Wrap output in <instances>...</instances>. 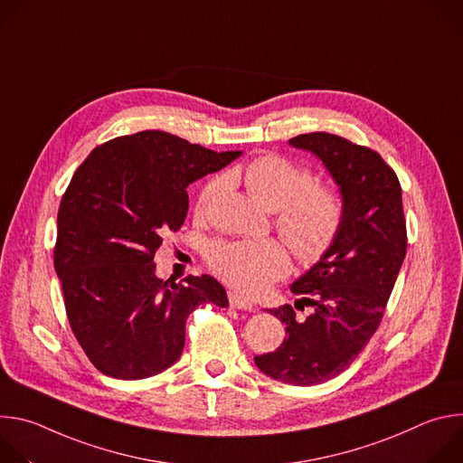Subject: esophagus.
Instances as JSON below:
<instances>
[{"label":"esophagus","instance_id":"1","mask_svg":"<svg viewBox=\"0 0 463 463\" xmlns=\"http://www.w3.org/2000/svg\"><path fill=\"white\" fill-rule=\"evenodd\" d=\"M229 302H231V307L234 309H243V311H254V304L243 297H240L238 293H229Z\"/></svg>","mask_w":463,"mask_h":463}]
</instances>
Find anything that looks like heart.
<instances>
[{"label": "heart", "mask_w": 463, "mask_h": 463, "mask_svg": "<svg viewBox=\"0 0 463 463\" xmlns=\"http://www.w3.org/2000/svg\"><path fill=\"white\" fill-rule=\"evenodd\" d=\"M241 179L254 200L275 213V225L302 261H317L334 243L343 222V200L335 186L311 181L307 168L288 157L269 154L232 172ZM222 186L211 179L200 192L195 209L202 213ZM209 263L222 280L241 293L256 295L284 277L289 258L282 243L216 241L209 249Z\"/></svg>", "instance_id": "heart-1"}]
</instances>
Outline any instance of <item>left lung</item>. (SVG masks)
Wrapping results in <instances>:
<instances>
[{"label":"left lung","instance_id":"obj_1","mask_svg":"<svg viewBox=\"0 0 463 463\" xmlns=\"http://www.w3.org/2000/svg\"><path fill=\"white\" fill-rule=\"evenodd\" d=\"M289 145L311 152L332 175L343 222L334 243L291 284L311 313L300 320L289 304L269 309L286 324V339L254 364L277 381L311 386L345 372L375 334L407 254V227L402 184L377 152L326 131Z\"/></svg>","mask_w":463,"mask_h":463}]
</instances>
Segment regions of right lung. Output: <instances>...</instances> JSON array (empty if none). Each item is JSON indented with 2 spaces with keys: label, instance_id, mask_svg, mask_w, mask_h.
<instances>
[{
  "label": "right lung",
  "instance_id": "obj_1",
  "mask_svg": "<svg viewBox=\"0 0 463 463\" xmlns=\"http://www.w3.org/2000/svg\"><path fill=\"white\" fill-rule=\"evenodd\" d=\"M240 156L146 129L97 146L75 172L58 209L54 269L73 334L102 373H161L183 352L186 317L205 302L229 306L211 275L159 279L154 254L186 218V186Z\"/></svg>",
  "mask_w": 463,
  "mask_h": 463
}]
</instances>
